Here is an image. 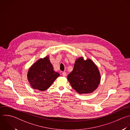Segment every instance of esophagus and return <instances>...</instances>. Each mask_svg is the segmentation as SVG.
I'll return each mask as SVG.
<instances>
[{
  "instance_id": "1",
  "label": "esophagus",
  "mask_w": 130,
  "mask_h": 130,
  "mask_svg": "<svg viewBox=\"0 0 130 130\" xmlns=\"http://www.w3.org/2000/svg\"><path fill=\"white\" fill-rule=\"evenodd\" d=\"M62 75L63 76V77H66L67 76V73L65 72H62Z\"/></svg>"
}]
</instances>
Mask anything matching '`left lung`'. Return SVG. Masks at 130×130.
Wrapping results in <instances>:
<instances>
[{
	"label": "left lung",
	"instance_id": "left-lung-1",
	"mask_svg": "<svg viewBox=\"0 0 130 130\" xmlns=\"http://www.w3.org/2000/svg\"><path fill=\"white\" fill-rule=\"evenodd\" d=\"M68 80L72 87L79 93H89L98 86L101 80L99 70L90 59L84 60L82 57L75 62Z\"/></svg>",
	"mask_w": 130,
	"mask_h": 130
}]
</instances>
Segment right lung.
Instances as JSON below:
<instances>
[{
	"label": "right lung",
	"mask_w": 130,
	"mask_h": 130,
	"mask_svg": "<svg viewBox=\"0 0 130 130\" xmlns=\"http://www.w3.org/2000/svg\"><path fill=\"white\" fill-rule=\"evenodd\" d=\"M49 58L40 59L35 63L28 71V79L33 88L40 91L48 89L59 74L53 70Z\"/></svg>",
	"instance_id": "obj_1"
}]
</instances>
